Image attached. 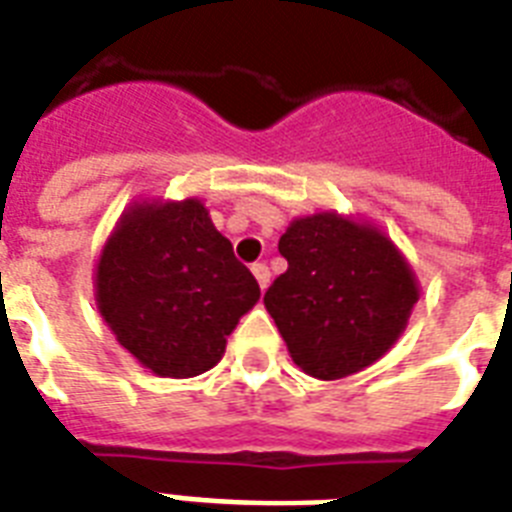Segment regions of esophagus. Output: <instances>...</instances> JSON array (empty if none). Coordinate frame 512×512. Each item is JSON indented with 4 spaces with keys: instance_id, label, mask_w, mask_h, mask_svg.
Segmentation results:
<instances>
[{
    "instance_id": "34e87169",
    "label": "esophagus",
    "mask_w": 512,
    "mask_h": 512,
    "mask_svg": "<svg viewBox=\"0 0 512 512\" xmlns=\"http://www.w3.org/2000/svg\"><path fill=\"white\" fill-rule=\"evenodd\" d=\"M252 273H255L260 289H268V284H271V268H268L265 263H255L252 265Z\"/></svg>"
}]
</instances>
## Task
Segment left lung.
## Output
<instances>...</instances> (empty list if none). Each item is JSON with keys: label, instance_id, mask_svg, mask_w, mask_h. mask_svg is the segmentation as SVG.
<instances>
[{"label": "left lung", "instance_id": "left-lung-1", "mask_svg": "<svg viewBox=\"0 0 512 512\" xmlns=\"http://www.w3.org/2000/svg\"><path fill=\"white\" fill-rule=\"evenodd\" d=\"M279 252L289 268L263 303L303 372L337 380L398 340L417 284L382 233L324 212L289 225Z\"/></svg>", "mask_w": 512, "mask_h": 512}]
</instances>
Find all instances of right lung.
Masks as SVG:
<instances>
[{
    "label": "right lung",
    "instance_id": "right-lung-1",
    "mask_svg": "<svg viewBox=\"0 0 512 512\" xmlns=\"http://www.w3.org/2000/svg\"><path fill=\"white\" fill-rule=\"evenodd\" d=\"M260 300L196 199L135 207L98 263V308L116 340L162 377H196L220 361L225 337Z\"/></svg>",
    "mask_w": 512,
    "mask_h": 512
}]
</instances>
